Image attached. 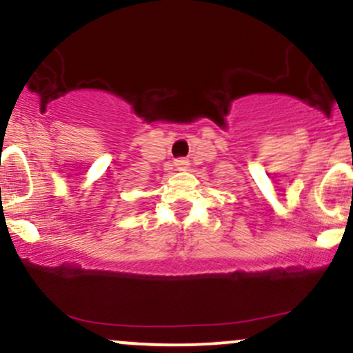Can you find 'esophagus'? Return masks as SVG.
Returning a JSON list of instances; mask_svg holds the SVG:
<instances>
[{
    "instance_id": "1",
    "label": "esophagus",
    "mask_w": 353,
    "mask_h": 353,
    "mask_svg": "<svg viewBox=\"0 0 353 353\" xmlns=\"http://www.w3.org/2000/svg\"><path fill=\"white\" fill-rule=\"evenodd\" d=\"M174 165H176L179 171H185V169L189 168V161L184 159V157H181V159H176L174 161Z\"/></svg>"
}]
</instances>
